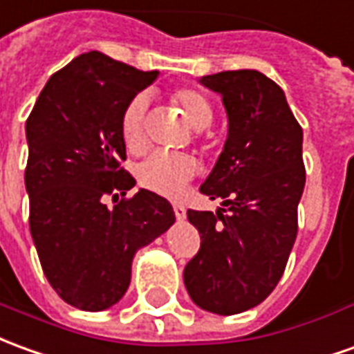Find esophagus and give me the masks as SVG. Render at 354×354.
I'll return each instance as SVG.
<instances>
[{
	"mask_svg": "<svg viewBox=\"0 0 354 354\" xmlns=\"http://www.w3.org/2000/svg\"><path fill=\"white\" fill-rule=\"evenodd\" d=\"M174 214H176L178 220L185 218V207L184 205H174Z\"/></svg>",
	"mask_w": 354,
	"mask_h": 354,
	"instance_id": "1",
	"label": "esophagus"
}]
</instances>
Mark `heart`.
I'll return each mask as SVG.
<instances>
[{"label": "heart", "instance_id": "obj_1", "mask_svg": "<svg viewBox=\"0 0 354 354\" xmlns=\"http://www.w3.org/2000/svg\"><path fill=\"white\" fill-rule=\"evenodd\" d=\"M172 103L180 109L185 122L194 130H205L212 122V105L209 97L194 88H180L172 93ZM145 113H147V95H136L126 105L120 117V138L130 153H142L147 145L145 138ZM197 172V165L192 157L185 155H165L153 153L140 162L136 170L138 182L143 189L165 197H180L185 185L192 182Z\"/></svg>", "mask_w": 354, "mask_h": 354}]
</instances>
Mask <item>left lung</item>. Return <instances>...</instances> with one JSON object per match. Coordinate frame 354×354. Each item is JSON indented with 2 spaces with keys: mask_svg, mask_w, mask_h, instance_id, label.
I'll use <instances>...</instances> for the list:
<instances>
[{
  "mask_svg": "<svg viewBox=\"0 0 354 354\" xmlns=\"http://www.w3.org/2000/svg\"><path fill=\"white\" fill-rule=\"evenodd\" d=\"M228 115V138L199 192L222 199L216 214L187 211L201 247L184 268L195 305L230 316L261 305L286 270L305 189L303 130L286 93L259 71L203 76Z\"/></svg>",
  "mask_w": 354,
  "mask_h": 354,
  "instance_id": "obj_1",
  "label": "left lung"
}]
</instances>
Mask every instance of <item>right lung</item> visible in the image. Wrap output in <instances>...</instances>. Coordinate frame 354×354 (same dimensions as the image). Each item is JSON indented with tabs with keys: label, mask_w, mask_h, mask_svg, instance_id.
I'll return each mask as SVG.
<instances>
[{
	"label": "right lung",
	"mask_w": 354,
	"mask_h": 354,
	"mask_svg": "<svg viewBox=\"0 0 354 354\" xmlns=\"http://www.w3.org/2000/svg\"><path fill=\"white\" fill-rule=\"evenodd\" d=\"M159 76L90 51L48 80L26 120L30 234L57 295L80 310L124 297L132 261L174 224L165 197L140 189L120 162L122 111ZM123 199L109 209L104 199Z\"/></svg>",
	"instance_id": "obj_1"
}]
</instances>
